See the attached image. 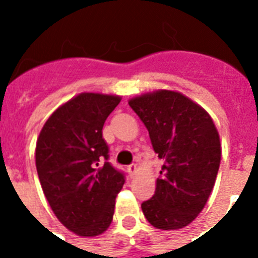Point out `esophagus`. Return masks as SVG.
I'll return each mask as SVG.
<instances>
[{
  "mask_svg": "<svg viewBox=\"0 0 258 258\" xmlns=\"http://www.w3.org/2000/svg\"><path fill=\"white\" fill-rule=\"evenodd\" d=\"M127 171H128L130 176H134V174L137 172V165H135V163H133V165H130L128 167H127Z\"/></svg>",
  "mask_w": 258,
  "mask_h": 258,
  "instance_id": "esophagus-1",
  "label": "esophagus"
}]
</instances>
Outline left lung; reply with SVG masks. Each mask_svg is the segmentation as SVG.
<instances>
[{
	"mask_svg": "<svg viewBox=\"0 0 258 258\" xmlns=\"http://www.w3.org/2000/svg\"><path fill=\"white\" fill-rule=\"evenodd\" d=\"M128 104L163 161L155 194L142 204L143 214L157 229L184 228L202 212L216 183L218 131L210 115L179 92L162 89L134 97Z\"/></svg>",
	"mask_w": 258,
	"mask_h": 258,
	"instance_id": "1",
	"label": "left lung"
}]
</instances>
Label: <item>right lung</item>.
<instances>
[{
  "instance_id": "right-lung-1",
  "label": "right lung",
  "mask_w": 258,
  "mask_h": 258,
  "mask_svg": "<svg viewBox=\"0 0 258 258\" xmlns=\"http://www.w3.org/2000/svg\"><path fill=\"white\" fill-rule=\"evenodd\" d=\"M120 103L113 95L84 92L58 107L42 127L36 167L58 221L83 237L99 236L112 222L124 174L108 161L105 119Z\"/></svg>"
}]
</instances>
